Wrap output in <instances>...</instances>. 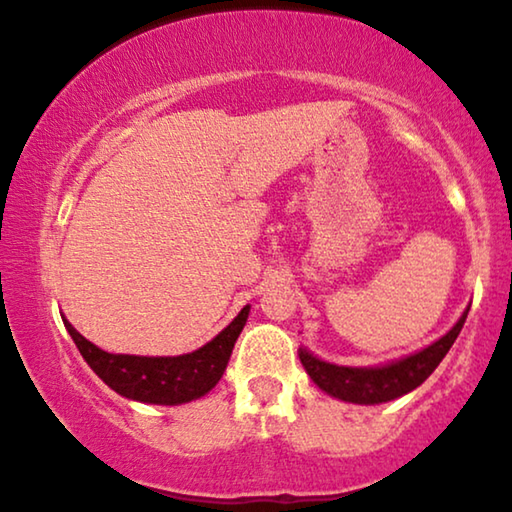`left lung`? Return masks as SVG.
I'll use <instances>...</instances> for the list:
<instances>
[{
  "label": "left lung",
  "mask_w": 512,
  "mask_h": 512,
  "mask_svg": "<svg viewBox=\"0 0 512 512\" xmlns=\"http://www.w3.org/2000/svg\"><path fill=\"white\" fill-rule=\"evenodd\" d=\"M466 316L468 309L463 311V316L456 320L452 330L447 335H442L438 342L412 353V356H405L379 367L332 365L316 358L306 349H299V360H302L304 370L313 379V384L323 388L332 398L356 405L388 403V400H395L400 395L414 391V388L431 377L435 367L440 365V360L447 356V351L452 349L456 337H459L461 327L466 323Z\"/></svg>",
  "instance_id": "1"
}]
</instances>
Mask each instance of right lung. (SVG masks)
Returning <instances> with one entry per match:
<instances>
[{
  "label": "right lung",
  "mask_w": 512,
  "mask_h": 512,
  "mask_svg": "<svg viewBox=\"0 0 512 512\" xmlns=\"http://www.w3.org/2000/svg\"><path fill=\"white\" fill-rule=\"evenodd\" d=\"M250 306H243L241 313L224 327L206 346L185 356H128V353H107L81 337L63 318L70 337L91 370L105 384L124 395L128 400L152 405H182L206 395L215 388L227 370L229 356L241 335Z\"/></svg>",
  "instance_id": "right-lung-1"
}]
</instances>
